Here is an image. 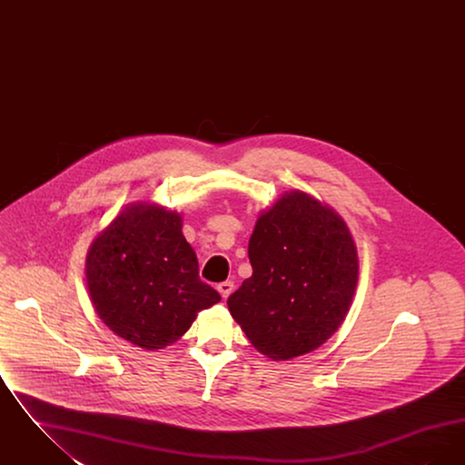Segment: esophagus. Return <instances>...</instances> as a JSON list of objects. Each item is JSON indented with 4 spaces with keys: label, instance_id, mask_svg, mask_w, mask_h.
Here are the masks:
<instances>
[{
    "label": "esophagus",
    "instance_id": "1",
    "mask_svg": "<svg viewBox=\"0 0 465 465\" xmlns=\"http://www.w3.org/2000/svg\"><path fill=\"white\" fill-rule=\"evenodd\" d=\"M218 291H220V294H222L223 298L226 300L230 294H232V291H233V282H230V281H226V282H222V284H218Z\"/></svg>",
    "mask_w": 465,
    "mask_h": 465
}]
</instances>
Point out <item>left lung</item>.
<instances>
[{
  "instance_id": "obj_1",
  "label": "left lung",
  "mask_w": 465,
  "mask_h": 465,
  "mask_svg": "<svg viewBox=\"0 0 465 465\" xmlns=\"http://www.w3.org/2000/svg\"><path fill=\"white\" fill-rule=\"evenodd\" d=\"M252 275L228 310L252 347L272 361L309 354L331 338L352 305L359 260L343 218L291 190L263 211L249 239Z\"/></svg>"
}]
</instances>
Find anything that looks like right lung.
Returning <instances> with one entry per match:
<instances>
[{"instance_id":"right-lung-1","label":"right lung","mask_w":465,"mask_h":465,"mask_svg":"<svg viewBox=\"0 0 465 465\" xmlns=\"http://www.w3.org/2000/svg\"><path fill=\"white\" fill-rule=\"evenodd\" d=\"M176 211L129 203L92 241L85 262L90 302L116 336L146 351L173 345L200 310L222 296L202 282Z\"/></svg>"}]
</instances>
